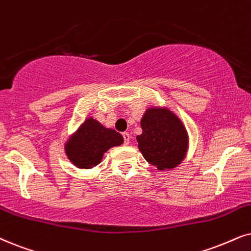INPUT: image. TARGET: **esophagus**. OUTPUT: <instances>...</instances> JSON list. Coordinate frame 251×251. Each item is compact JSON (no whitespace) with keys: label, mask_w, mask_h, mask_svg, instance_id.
<instances>
[{"label":"esophagus","mask_w":251,"mask_h":251,"mask_svg":"<svg viewBox=\"0 0 251 251\" xmlns=\"http://www.w3.org/2000/svg\"><path fill=\"white\" fill-rule=\"evenodd\" d=\"M123 138H124V145H128L129 144V138H131V135H129L127 132H124L123 133Z\"/></svg>","instance_id":"1"}]
</instances>
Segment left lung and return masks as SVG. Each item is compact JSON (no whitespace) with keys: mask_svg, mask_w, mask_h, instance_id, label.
Listing matches in <instances>:
<instances>
[{"mask_svg":"<svg viewBox=\"0 0 251 251\" xmlns=\"http://www.w3.org/2000/svg\"><path fill=\"white\" fill-rule=\"evenodd\" d=\"M142 134L136 136L145 160L158 170L174 169L185 158L189 136L185 126L168 107H148L141 119Z\"/></svg>","mask_w":251,"mask_h":251,"instance_id":"obj_1","label":"left lung"}]
</instances>
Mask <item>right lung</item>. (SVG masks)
I'll return each instance as SVG.
<instances>
[{"mask_svg":"<svg viewBox=\"0 0 251 251\" xmlns=\"http://www.w3.org/2000/svg\"><path fill=\"white\" fill-rule=\"evenodd\" d=\"M123 142L120 133L104 127L98 120L89 117L66 141L65 151L75 167L91 169L100 163L105 151Z\"/></svg>","mask_w":251,"mask_h":251,"instance_id":"obj_1","label":"right lung"}]
</instances>
